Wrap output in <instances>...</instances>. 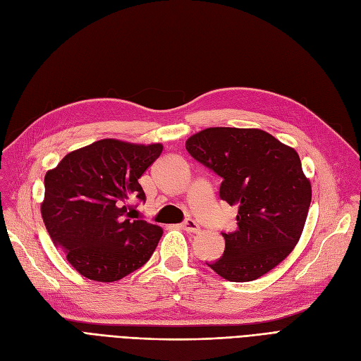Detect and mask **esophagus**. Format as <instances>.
<instances>
[{
    "mask_svg": "<svg viewBox=\"0 0 361 361\" xmlns=\"http://www.w3.org/2000/svg\"><path fill=\"white\" fill-rule=\"evenodd\" d=\"M181 228L185 229L188 232H197V231H200V224H197L196 220H193V219H185L184 222L181 224Z\"/></svg>",
    "mask_w": 361,
    "mask_h": 361,
    "instance_id": "1",
    "label": "esophagus"
}]
</instances>
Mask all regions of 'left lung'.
<instances>
[{
	"instance_id": "obj_1",
	"label": "left lung",
	"mask_w": 361,
	"mask_h": 361,
	"mask_svg": "<svg viewBox=\"0 0 361 361\" xmlns=\"http://www.w3.org/2000/svg\"><path fill=\"white\" fill-rule=\"evenodd\" d=\"M185 149L222 178L220 200L238 207L237 229L222 232L224 255L207 265L231 282L273 270L295 247L312 200L297 151L264 130L235 127L205 129Z\"/></svg>"
}]
</instances>
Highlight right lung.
I'll use <instances>...</instances> for the list:
<instances>
[{
	"label": "right lung",
	"mask_w": 361,
	"mask_h": 361,
	"mask_svg": "<svg viewBox=\"0 0 361 361\" xmlns=\"http://www.w3.org/2000/svg\"><path fill=\"white\" fill-rule=\"evenodd\" d=\"M161 149L102 139L68 153L44 176V226L79 274L115 282L151 258L161 228L132 213L147 200L137 180Z\"/></svg>",
	"instance_id": "1"
}]
</instances>
